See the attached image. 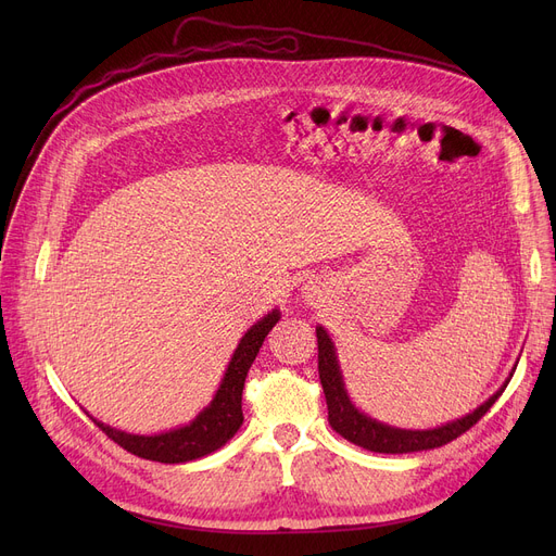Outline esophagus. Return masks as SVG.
Wrapping results in <instances>:
<instances>
[{"mask_svg": "<svg viewBox=\"0 0 556 556\" xmlns=\"http://www.w3.org/2000/svg\"><path fill=\"white\" fill-rule=\"evenodd\" d=\"M304 295L308 298V300H317V295H319V290H317V286L311 281L308 286H304Z\"/></svg>", "mask_w": 556, "mask_h": 556, "instance_id": "esophagus-1", "label": "esophagus"}]
</instances>
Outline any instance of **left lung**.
Instances as JSON below:
<instances>
[{
    "instance_id": "1",
    "label": "left lung",
    "mask_w": 556,
    "mask_h": 556,
    "mask_svg": "<svg viewBox=\"0 0 556 556\" xmlns=\"http://www.w3.org/2000/svg\"><path fill=\"white\" fill-rule=\"evenodd\" d=\"M315 331H317V369H319V381H323V390L329 407V424L340 437H344L346 442L367 448L371 453H415V451H428V448H437L453 442L455 437L469 430L473 424H478L486 415L489 407L505 392L509 378L514 376V369H516L514 367L507 381L469 415L437 428H426V430L396 428L365 415L352 401L344 386L342 367L338 361V349L331 333L323 325H317Z\"/></svg>"
}]
</instances>
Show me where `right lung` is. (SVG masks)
Segmentation results:
<instances>
[{"label": "right lung", "mask_w": 556, "mask_h": 556, "mask_svg": "<svg viewBox=\"0 0 556 556\" xmlns=\"http://www.w3.org/2000/svg\"><path fill=\"white\" fill-rule=\"evenodd\" d=\"M279 319H281V311L273 308L268 311V315L256 319V323L245 331L237 349H233L216 394L185 426L155 432V434H135V432L112 428L94 419L87 410L85 415L90 417L112 442H116L128 453L143 459L164 462V464H182V462L210 455L223 448L231 437L239 432L243 424L241 396H243L245 376L258 354L263 340H266V336L273 331V327L279 323Z\"/></svg>", "instance_id": "obj_1"}]
</instances>
